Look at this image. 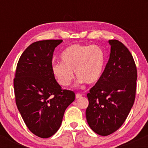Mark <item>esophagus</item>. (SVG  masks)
<instances>
[{"label": "esophagus", "mask_w": 148, "mask_h": 148, "mask_svg": "<svg viewBox=\"0 0 148 148\" xmlns=\"http://www.w3.org/2000/svg\"><path fill=\"white\" fill-rule=\"evenodd\" d=\"M82 96V95L80 93H77V95H76V98H77V99H79V98L81 97Z\"/></svg>", "instance_id": "34e87169"}]
</instances>
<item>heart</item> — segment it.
Returning <instances> with one entry per match:
<instances>
[{
	"mask_svg": "<svg viewBox=\"0 0 148 148\" xmlns=\"http://www.w3.org/2000/svg\"><path fill=\"white\" fill-rule=\"evenodd\" d=\"M60 57L62 62L53 64L51 70L62 86L70 85L74 78V70L79 77V83H96L102 77L106 55L100 46L73 44L66 48Z\"/></svg>",
	"mask_w": 148,
	"mask_h": 148,
	"instance_id": "obj_1",
	"label": "heart"
}]
</instances>
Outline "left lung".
<instances>
[{
    "instance_id": "8db88e82",
    "label": "left lung",
    "mask_w": 148,
    "mask_h": 148,
    "mask_svg": "<svg viewBox=\"0 0 148 148\" xmlns=\"http://www.w3.org/2000/svg\"><path fill=\"white\" fill-rule=\"evenodd\" d=\"M110 59L103 74L87 94L88 125L97 134L107 136L125 122L136 93L137 68L132 54L122 42L110 40Z\"/></svg>"
}]
</instances>
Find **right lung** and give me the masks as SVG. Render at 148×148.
Returning <instances> with one entry per match:
<instances>
[{
	"label": "right lung",
	"instance_id": "add662e5",
	"mask_svg": "<svg viewBox=\"0 0 148 148\" xmlns=\"http://www.w3.org/2000/svg\"><path fill=\"white\" fill-rule=\"evenodd\" d=\"M62 41L31 44L21 56L13 79L18 110L29 130L41 138L57 132L66 109L75 99L74 92L62 89L52 73L53 51Z\"/></svg>",
	"mask_w": 148,
	"mask_h": 148
}]
</instances>
